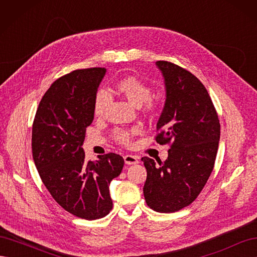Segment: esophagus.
I'll return each mask as SVG.
<instances>
[{
	"mask_svg": "<svg viewBox=\"0 0 257 257\" xmlns=\"http://www.w3.org/2000/svg\"><path fill=\"white\" fill-rule=\"evenodd\" d=\"M124 162H125L126 165H133V164H137L138 163V158L136 155H131V154H126L123 157Z\"/></svg>",
	"mask_w": 257,
	"mask_h": 257,
	"instance_id": "esophagus-1",
	"label": "esophagus"
}]
</instances>
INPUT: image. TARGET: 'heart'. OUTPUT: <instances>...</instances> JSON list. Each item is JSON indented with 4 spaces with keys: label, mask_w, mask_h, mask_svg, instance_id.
Segmentation results:
<instances>
[{
    "label": "heart",
    "mask_w": 257,
    "mask_h": 257,
    "mask_svg": "<svg viewBox=\"0 0 257 257\" xmlns=\"http://www.w3.org/2000/svg\"><path fill=\"white\" fill-rule=\"evenodd\" d=\"M115 87L120 94L125 97L132 105L141 107L146 103L148 109H154L155 104L152 99H150L151 89L144 81L135 78V77H125L116 82ZM108 102H109V95L105 91H99L95 96L94 106H93V111L96 116H100L104 113ZM113 136L118 143L127 145L131 142L132 133L130 131L118 128L113 132Z\"/></svg>",
    "instance_id": "1"
}]
</instances>
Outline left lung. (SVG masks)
<instances>
[{
    "mask_svg": "<svg viewBox=\"0 0 257 257\" xmlns=\"http://www.w3.org/2000/svg\"><path fill=\"white\" fill-rule=\"evenodd\" d=\"M164 78L166 98L157 123L158 144L172 143L163 162L145 157L144 195L162 213L192 204L211 175L220 142V122L209 93L195 76L166 61L155 63Z\"/></svg>",
    "mask_w": 257,
    "mask_h": 257,
    "instance_id": "1",
    "label": "left lung"
}]
</instances>
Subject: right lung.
Segmentation results:
<instances>
[{
    "instance_id": "right-lung-1",
    "label": "right lung",
    "mask_w": 257,
    "mask_h": 257,
    "mask_svg": "<svg viewBox=\"0 0 257 257\" xmlns=\"http://www.w3.org/2000/svg\"><path fill=\"white\" fill-rule=\"evenodd\" d=\"M105 74V67L77 69L57 79L38 105L32 128L33 160L43 183L62 208L84 220L111 211L109 185L124 165L115 153L87 161L82 148Z\"/></svg>"
}]
</instances>
